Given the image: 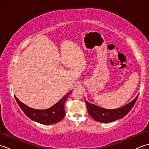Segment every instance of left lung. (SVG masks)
I'll return each instance as SVG.
<instances>
[{
  "label": "left lung",
  "instance_id": "8db88e82",
  "mask_svg": "<svg viewBox=\"0 0 149 149\" xmlns=\"http://www.w3.org/2000/svg\"><path fill=\"white\" fill-rule=\"evenodd\" d=\"M138 97V95L127 105L115 109H104L95 104L88 102L86 99H84V100L86 104L88 113L91 118L97 122L108 123L122 118L123 116L127 115L134 106Z\"/></svg>",
  "mask_w": 149,
  "mask_h": 149
}]
</instances>
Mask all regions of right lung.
Instances as JSON below:
<instances>
[{
	"label": "right lung",
	"instance_id": "1",
	"mask_svg": "<svg viewBox=\"0 0 149 149\" xmlns=\"http://www.w3.org/2000/svg\"><path fill=\"white\" fill-rule=\"evenodd\" d=\"M72 91L68 92L58 102L47 109H36L28 107L26 104L21 102L15 95V99L24 113L33 121L45 125H50L58 123L64 118L65 115V104L70 94Z\"/></svg>",
	"mask_w": 149,
	"mask_h": 149
}]
</instances>
